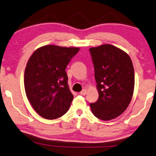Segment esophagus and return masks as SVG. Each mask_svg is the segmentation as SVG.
Listing matches in <instances>:
<instances>
[{
    "instance_id": "esophagus-1",
    "label": "esophagus",
    "mask_w": 156,
    "mask_h": 156,
    "mask_svg": "<svg viewBox=\"0 0 156 156\" xmlns=\"http://www.w3.org/2000/svg\"><path fill=\"white\" fill-rule=\"evenodd\" d=\"M86 94V89H83V90H82V91L80 92V95H83V96H84V95H85Z\"/></svg>"
}]
</instances>
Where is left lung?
<instances>
[{
  "instance_id": "1",
  "label": "left lung",
  "mask_w": 156,
  "mask_h": 156,
  "mask_svg": "<svg viewBox=\"0 0 156 156\" xmlns=\"http://www.w3.org/2000/svg\"><path fill=\"white\" fill-rule=\"evenodd\" d=\"M94 67L99 98L90 107L92 113L103 121L121 115L132 100L134 70L132 59L123 50L110 44L89 48Z\"/></svg>"
}]
</instances>
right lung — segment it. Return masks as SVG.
I'll use <instances>...</instances> for the list:
<instances>
[{"label":"right lung","instance_id":"obj_1","mask_svg":"<svg viewBox=\"0 0 156 156\" xmlns=\"http://www.w3.org/2000/svg\"><path fill=\"white\" fill-rule=\"evenodd\" d=\"M79 48L47 45L33 52L24 76V89L36 112L46 119L62 116L73 99L67 84V65Z\"/></svg>","mask_w":156,"mask_h":156}]
</instances>
